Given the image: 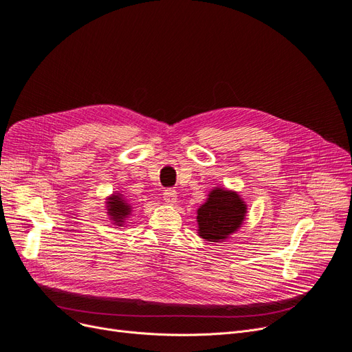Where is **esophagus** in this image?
Masks as SVG:
<instances>
[{
  "instance_id": "obj_1",
  "label": "esophagus",
  "mask_w": 352,
  "mask_h": 352,
  "mask_svg": "<svg viewBox=\"0 0 352 352\" xmlns=\"http://www.w3.org/2000/svg\"><path fill=\"white\" fill-rule=\"evenodd\" d=\"M164 200L168 204H174L177 201V191L174 188H166L164 191Z\"/></svg>"
}]
</instances>
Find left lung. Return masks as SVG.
<instances>
[{"instance_id": "obj_1", "label": "left lung", "mask_w": 352, "mask_h": 352, "mask_svg": "<svg viewBox=\"0 0 352 352\" xmlns=\"http://www.w3.org/2000/svg\"><path fill=\"white\" fill-rule=\"evenodd\" d=\"M198 233L208 241H219L227 239L240 227L246 204L234 191L224 188L212 190L208 200L197 211Z\"/></svg>"}]
</instances>
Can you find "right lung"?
<instances>
[{
  "label": "right lung",
  "instance_id": "right-lung-1",
  "mask_svg": "<svg viewBox=\"0 0 352 352\" xmlns=\"http://www.w3.org/2000/svg\"><path fill=\"white\" fill-rule=\"evenodd\" d=\"M108 212L118 226H122L120 223H124L125 217L131 212V206L122 198V194L112 195L108 201Z\"/></svg>",
  "mask_w": 352,
  "mask_h": 352
}]
</instances>
